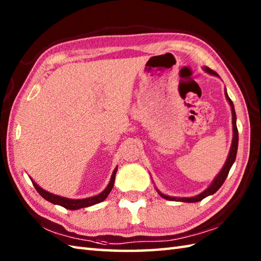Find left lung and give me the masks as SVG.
<instances>
[{
    "mask_svg": "<svg viewBox=\"0 0 261 261\" xmlns=\"http://www.w3.org/2000/svg\"><path fill=\"white\" fill-rule=\"evenodd\" d=\"M204 70L206 71V73L211 74V75H215V76H219L218 74L215 73L214 70H212L208 67H204ZM225 94V97L228 99V102L231 107V111H232V125H233V138H232V143H231V148H230V151H229V156L228 159H226V162L223 166V168L221 169V171L219 173V175L215 177L214 180L212 181V184H211L206 190L204 192H202L201 194H198L196 196H193V197H173V196H168V195H165V194L160 193L158 190V194L160 196L165 199H168V201H175V202H186V203H195V202H199L202 201L203 198H205L208 195H213V194L219 190V188L223 185L224 180L226 179V177H228L229 171L232 167V165H233L236 157H237V151H238V141H239V135H238V127H237V115H236V111H234V105L233 102L231 101L228 93H226V90L224 91Z\"/></svg>",
    "mask_w": 261,
    "mask_h": 261,
    "instance_id": "1",
    "label": "left lung"
}]
</instances>
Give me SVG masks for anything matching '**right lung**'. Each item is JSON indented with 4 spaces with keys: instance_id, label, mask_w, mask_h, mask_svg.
I'll return each instance as SVG.
<instances>
[{
    "instance_id": "add662e5",
    "label": "right lung",
    "mask_w": 261,
    "mask_h": 261,
    "mask_svg": "<svg viewBox=\"0 0 261 261\" xmlns=\"http://www.w3.org/2000/svg\"><path fill=\"white\" fill-rule=\"evenodd\" d=\"M116 170H118V167H116L113 170V174H112V176H111L109 185L107 186V188H105V190L102 193H99L98 195H95V196L82 198V199H70V198H67V197H62L59 195H55V194H51V193H49L45 190H42V188L39 185H37L32 179H31V181H32L33 186H35V188L37 190V192L40 194V195L43 198L47 199L48 202H50L53 204L60 205V206H63L65 208H67V210H79V208H83V207L92 206V205H95L97 203H101V202L104 201L105 198L108 197V195L110 194V192L112 191L113 185H114Z\"/></svg>"
}]
</instances>
